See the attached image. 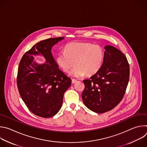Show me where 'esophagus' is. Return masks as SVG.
Instances as JSON below:
<instances>
[{
    "label": "esophagus",
    "mask_w": 147,
    "mask_h": 147,
    "mask_svg": "<svg viewBox=\"0 0 147 147\" xmlns=\"http://www.w3.org/2000/svg\"><path fill=\"white\" fill-rule=\"evenodd\" d=\"M77 81L76 80H75V79H72V80H71V83L73 84L76 83Z\"/></svg>",
    "instance_id": "34e87169"
}]
</instances>
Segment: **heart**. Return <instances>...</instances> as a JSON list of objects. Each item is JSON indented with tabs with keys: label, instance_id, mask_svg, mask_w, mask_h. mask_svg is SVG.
Instances as JSON below:
<instances>
[{
	"label": "heart",
	"instance_id": "heart-1",
	"mask_svg": "<svg viewBox=\"0 0 147 147\" xmlns=\"http://www.w3.org/2000/svg\"><path fill=\"white\" fill-rule=\"evenodd\" d=\"M65 52L56 56V61L60 69L67 73L74 65L70 75L80 77L86 74L91 76L100 69L104 60V50L99 45L90 42H72L65 47Z\"/></svg>",
	"mask_w": 147,
	"mask_h": 147
}]
</instances>
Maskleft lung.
<instances>
[{"label": "left lung", "instance_id": "8db88e82", "mask_svg": "<svg viewBox=\"0 0 147 147\" xmlns=\"http://www.w3.org/2000/svg\"><path fill=\"white\" fill-rule=\"evenodd\" d=\"M104 60L99 71L83 81L82 99L91 111L103 113L116 107L122 100L130 76L127 59L118 49L105 47Z\"/></svg>", "mask_w": 147, "mask_h": 147}]
</instances>
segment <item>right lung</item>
Returning <instances> with one entry per match:
<instances>
[{"instance_id": "obj_1", "label": "right lung", "mask_w": 147, "mask_h": 147, "mask_svg": "<svg viewBox=\"0 0 147 147\" xmlns=\"http://www.w3.org/2000/svg\"><path fill=\"white\" fill-rule=\"evenodd\" d=\"M63 37L52 38L34 45L26 52L19 63L17 77L20 96L29 110L36 116L48 118L60 109L63 95L71 80L58 67L51 53L52 48ZM41 54L44 64L34 61L32 55Z\"/></svg>"}]
</instances>
